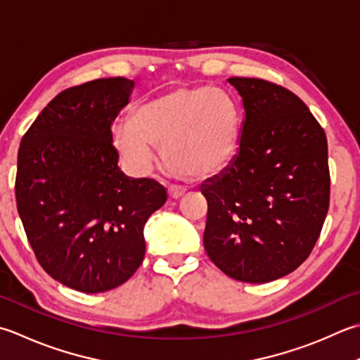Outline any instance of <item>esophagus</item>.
Segmentation results:
<instances>
[{
    "label": "esophagus",
    "instance_id": "34e87169",
    "mask_svg": "<svg viewBox=\"0 0 360 360\" xmlns=\"http://www.w3.org/2000/svg\"><path fill=\"white\" fill-rule=\"evenodd\" d=\"M186 193V188L184 187H179V186H170L168 187V195H170V198L173 200H178L181 198L182 195Z\"/></svg>",
    "mask_w": 360,
    "mask_h": 360
}]
</instances>
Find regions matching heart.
<instances>
[{"label":"heart","mask_w":360,"mask_h":360,"mask_svg":"<svg viewBox=\"0 0 360 360\" xmlns=\"http://www.w3.org/2000/svg\"><path fill=\"white\" fill-rule=\"evenodd\" d=\"M240 132L238 105L215 87H179L134 110L132 122L112 128L117 150L136 170H146L162 146L178 176L207 178L234 158Z\"/></svg>","instance_id":"obj_1"}]
</instances>
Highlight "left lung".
<instances>
[{
  "label": "left lung",
  "instance_id": "1",
  "mask_svg": "<svg viewBox=\"0 0 360 360\" xmlns=\"http://www.w3.org/2000/svg\"><path fill=\"white\" fill-rule=\"evenodd\" d=\"M245 120L236 158L201 186L204 250L224 274L252 284L297 270L329 209L328 140L293 91L259 77H229Z\"/></svg>",
  "mask_w": 360,
  "mask_h": 360
}]
</instances>
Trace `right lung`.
<instances>
[{
  "mask_svg": "<svg viewBox=\"0 0 360 360\" xmlns=\"http://www.w3.org/2000/svg\"><path fill=\"white\" fill-rule=\"evenodd\" d=\"M134 81L95 79L60 91L21 139L15 178L18 215L49 276L77 292L126 283L145 257L143 228L164 206L158 181L118 168L110 126Z\"/></svg>",
  "mask_w": 360,
  "mask_h": 360,
  "instance_id": "add662e5",
  "label": "right lung"
}]
</instances>
